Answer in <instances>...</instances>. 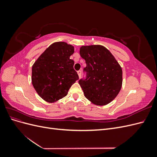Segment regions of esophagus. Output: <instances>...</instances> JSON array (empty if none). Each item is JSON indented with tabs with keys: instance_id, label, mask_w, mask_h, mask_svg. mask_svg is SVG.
Segmentation results:
<instances>
[{
	"instance_id": "obj_1",
	"label": "esophagus",
	"mask_w": 157,
	"mask_h": 157,
	"mask_svg": "<svg viewBox=\"0 0 157 157\" xmlns=\"http://www.w3.org/2000/svg\"><path fill=\"white\" fill-rule=\"evenodd\" d=\"M77 73H78V75L79 78H80V77H81V71H77Z\"/></svg>"
}]
</instances>
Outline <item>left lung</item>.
Masks as SVG:
<instances>
[{"label":"left lung","instance_id":"obj_1","mask_svg":"<svg viewBox=\"0 0 157 157\" xmlns=\"http://www.w3.org/2000/svg\"><path fill=\"white\" fill-rule=\"evenodd\" d=\"M80 54L86 63L84 69L86 78L78 80L84 96L95 105H107L117 97L122 88L121 65L101 45L82 46Z\"/></svg>","mask_w":157,"mask_h":157}]
</instances>
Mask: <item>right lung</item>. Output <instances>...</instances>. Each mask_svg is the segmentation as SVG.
I'll list each match as a JSON object with an SVG mask.
<instances>
[{
  "instance_id": "add662e5",
  "label": "right lung",
  "mask_w": 157,
  "mask_h": 157,
  "mask_svg": "<svg viewBox=\"0 0 157 157\" xmlns=\"http://www.w3.org/2000/svg\"><path fill=\"white\" fill-rule=\"evenodd\" d=\"M74 47L64 42L51 44L32 67V84L41 98L54 103L64 98L78 76L70 56Z\"/></svg>"
}]
</instances>
